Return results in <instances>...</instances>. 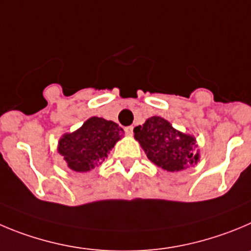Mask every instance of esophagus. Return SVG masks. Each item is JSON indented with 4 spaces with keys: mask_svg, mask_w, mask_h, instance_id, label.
I'll return each mask as SVG.
<instances>
[{
    "mask_svg": "<svg viewBox=\"0 0 251 251\" xmlns=\"http://www.w3.org/2000/svg\"><path fill=\"white\" fill-rule=\"evenodd\" d=\"M125 132L127 136H132L133 135V126H127V127H125Z\"/></svg>",
    "mask_w": 251,
    "mask_h": 251,
    "instance_id": "1",
    "label": "esophagus"
}]
</instances>
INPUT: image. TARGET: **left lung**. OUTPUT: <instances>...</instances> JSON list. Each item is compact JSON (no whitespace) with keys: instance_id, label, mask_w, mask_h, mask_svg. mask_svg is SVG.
I'll return each mask as SVG.
<instances>
[{"instance_id":"8db88e82","label":"left lung","mask_w":251,"mask_h":251,"mask_svg":"<svg viewBox=\"0 0 251 251\" xmlns=\"http://www.w3.org/2000/svg\"><path fill=\"white\" fill-rule=\"evenodd\" d=\"M133 133L147 158L167 172H179L200 161L196 137L175 128L161 116L149 118L133 128Z\"/></svg>"}]
</instances>
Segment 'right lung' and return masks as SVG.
<instances>
[{
    "instance_id": "obj_1",
    "label": "right lung",
    "mask_w": 251,
    "mask_h": 251,
    "mask_svg": "<svg viewBox=\"0 0 251 251\" xmlns=\"http://www.w3.org/2000/svg\"><path fill=\"white\" fill-rule=\"evenodd\" d=\"M123 136L124 130L118 124L93 116L78 130L65 132L58 141L57 151L64 157L68 168L85 173L101 165Z\"/></svg>"
}]
</instances>
